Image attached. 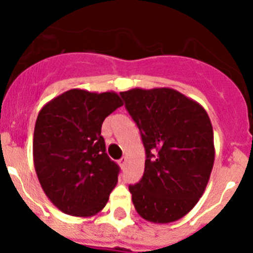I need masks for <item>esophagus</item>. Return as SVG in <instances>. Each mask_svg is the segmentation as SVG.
Masks as SVG:
<instances>
[{
  "mask_svg": "<svg viewBox=\"0 0 253 253\" xmlns=\"http://www.w3.org/2000/svg\"><path fill=\"white\" fill-rule=\"evenodd\" d=\"M119 165H120V167H123V169H124L125 165H126V158H125V157L120 158V160H119Z\"/></svg>",
  "mask_w": 253,
  "mask_h": 253,
  "instance_id": "obj_1",
  "label": "esophagus"
}]
</instances>
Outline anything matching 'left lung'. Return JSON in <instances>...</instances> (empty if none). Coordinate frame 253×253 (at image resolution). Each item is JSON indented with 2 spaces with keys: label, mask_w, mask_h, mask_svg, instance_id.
I'll list each match as a JSON object with an SVG mask.
<instances>
[{
  "label": "left lung",
  "mask_w": 253,
  "mask_h": 253,
  "mask_svg": "<svg viewBox=\"0 0 253 253\" xmlns=\"http://www.w3.org/2000/svg\"><path fill=\"white\" fill-rule=\"evenodd\" d=\"M146 149L144 173L129 185L142 218L171 223L202 198L214 165L213 126L204 107L172 88L120 92Z\"/></svg>",
  "instance_id": "8db88e82"
}]
</instances>
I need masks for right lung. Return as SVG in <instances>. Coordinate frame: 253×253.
I'll list each match as a JSON object with an SVG mask.
<instances>
[{
  "instance_id": "1",
  "label": "right lung",
  "mask_w": 253,
  "mask_h": 253,
  "mask_svg": "<svg viewBox=\"0 0 253 253\" xmlns=\"http://www.w3.org/2000/svg\"><path fill=\"white\" fill-rule=\"evenodd\" d=\"M120 106L115 92L73 88L40 110L33 140L35 171L45 195L63 213L91 216L106 205L120 169L106 154L101 126Z\"/></svg>"
}]
</instances>
